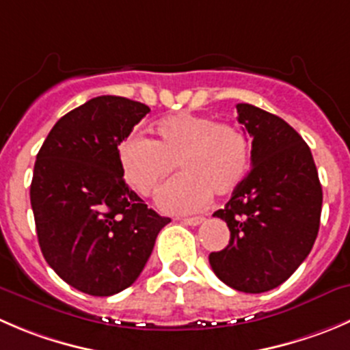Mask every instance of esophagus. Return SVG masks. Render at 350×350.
<instances>
[{
    "label": "esophagus",
    "mask_w": 350,
    "mask_h": 350,
    "mask_svg": "<svg viewBox=\"0 0 350 350\" xmlns=\"http://www.w3.org/2000/svg\"><path fill=\"white\" fill-rule=\"evenodd\" d=\"M203 220H205L203 217H188V219H183V222H185L186 226H198Z\"/></svg>",
    "instance_id": "obj_1"
}]
</instances>
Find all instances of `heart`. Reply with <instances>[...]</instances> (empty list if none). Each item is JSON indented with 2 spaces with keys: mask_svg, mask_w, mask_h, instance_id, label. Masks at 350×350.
<instances>
[{
  "mask_svg": "<svg viewBox=\"0 0 350 350\" xmlns=\"http://www.w3.org/2000/svg\"><path fill=\"white\" fill-rule=\"evenodd\" d=\"M155 138L130 135L120 145V165L128 185L150 196L174 169L157 195V205L167 213H189L203 208L212 193H232L246 178L251 147L246 135L229 123L195 114H178L155 124Z\"/></svg>",
  "mask_w": 350,
  "mask_h": 350,
  "instance_id": "obj_1",
  "label": "heart"
}]
</instances>
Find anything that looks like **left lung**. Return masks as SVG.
Returning a JSON list of instances; mask_svg holds the SVG:
<instances>
[{"instance_id":"8db88e82","label":"left lung","mask_w":350,"mask_h":350,"mask_svg":"<svg viewBox=\"0 0 350 350\" xmlns=\"http://www.w3.org/2000/svg\"><path fill=\"white\" fill-rule=\"evenodd\" d=\"M236 107L253 138V169L213 213L227 224L230 239L208 261L224 284L260 294L286 282L310 254L323 191L310 147L291 124L251 104Z\"/></svg>"}]
</instances>
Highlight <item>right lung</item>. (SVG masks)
<instances>
[{"instance_id":"obj_1","label":"right lung","mask_w":350,"mask_h":350,"mask_svg":"<svg viewBox=\"0 0 350 350\" xmlns=\"http://www.w3.org/2000/svg\"><path fill=\"white\" fill-rule=\"evenodd\" d=\"M148 106L100 96L64 114L44 140L30 185L40 251L66 284L90 296L130 287L171 222L124 183L120 145Z\"/></svg>"}]
</instances>
